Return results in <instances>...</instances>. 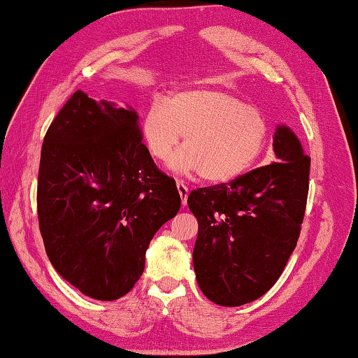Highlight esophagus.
<instances>
[{
    "instance_id": "obj_1",
    "label": "esophagus",
    "mask_w": 358,
    "mask_h": 358,
    "mask_svg": "<svg viewBox=\"0 0 358 358\" xmlns=\"http://www.w3.org/2000/svg\"><path fill=\"white\" fill-rule=\"evenodd\" d=\"M178 185V192L180 194V201H182V206H187V198H188V187L184 184V182L178 180L176 182Z\"/></svg>"
}]
</instances>
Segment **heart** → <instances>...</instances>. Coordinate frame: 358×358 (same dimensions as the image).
Wrapping results in <instances>:
<instances>
[{"mask_svg": "<svg viewBox=\"0 0 358 358\" xmlns=\"http://www.w3.org/2000/svg\"><path fill=\"white\" fill-rule=\"evenodd\" d=\"M141 134L151 156L170 159L185 136V148L170 160L179 174H202L213 184L248 171L266 143L262 113L220 89H187L148 107Z\"/></svg>", "mask_w": 358, "mask_h": 358, "instance_id": "obj_1", "label": "heart"}]
</instances>
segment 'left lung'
<instances>
[{"mask_svg": "<svg viewBox=\"0 0 358 358\" xmlns=\"http://www.w3.org/2000/svg\"><path fill=\"white\" fill-rule=\"evenodd\" d=\"M273 151L278 162L229 184L198 188L187 199L198 220V285L218 306L238 307L265 294L298 243L310 159L285 124L275 127Z\"/></svg>", "mask_w": 358, "mask_h": 358, "instance_id": "8db88e82", "label": "left lung"}]
</instances>
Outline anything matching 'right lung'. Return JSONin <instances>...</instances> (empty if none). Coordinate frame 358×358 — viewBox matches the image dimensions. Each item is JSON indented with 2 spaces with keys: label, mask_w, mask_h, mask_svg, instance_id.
Here are the masks:
<instances>
[{
  "label": "right lung",
  "mask_w": 358,
  "mask_h": 358,
  "mask_svg": "<svg viewBox=\"0 0 358 358\" xmlns=\"http://www.w3.org/2000/svg\"><path fill=\"white\" fill-rule=\"evenodd\" d=\"M141 138L132 109L78 90L43 140L37 212L46 255L98 301L131 292L150 241L180 207L176 182Z\"/></svg>",
  "instance_id": "right-lung-1"
}]
</instances>
